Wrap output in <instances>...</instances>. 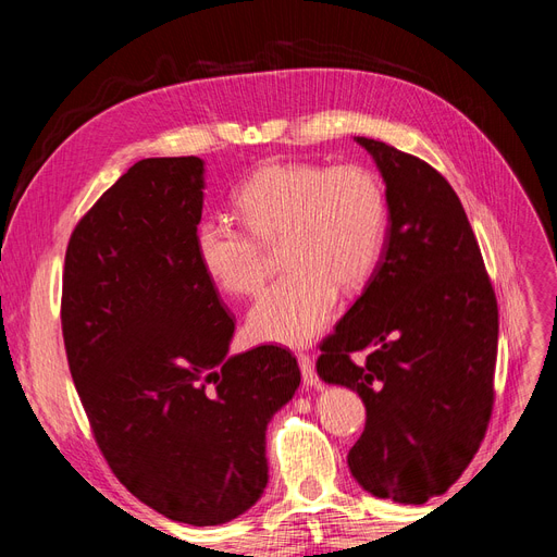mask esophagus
<instances>
[{"mask_svg": "<svg viewBox=\"0 0 557 557\" xmlns=\"http://www.w3.org/2000/svg\"><path fill=\"white\" fill-rule=\"evenodd\" d=\"M297 362H299V369H301V381H305V385H309V387H315L318 385V374H315L311 356H307V352H299Z\"/></svg>", "mask_w": 557, "mask_h": 557, "instance_id": "esophagus-1", "label": "esophagus"}]
</instances>
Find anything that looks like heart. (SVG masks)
I'll use <instances>...</instances> for the list:
<instances>
[{
	"instance_id": "b5f03b06",
	"label": "heart",
	"mask_w": 557,
	"mask_h": 557,
	"mask_svg": "<svg viewBox=\"0 0 557 557\" xmlns=\"http://www.w3.org/2000/svg\"><path fill=\"white\" fill-rule=\"evenodd\" d=\"M244 223L207 218L195 230V256L205 274L230 295H252L264 281L260 239H281L288 267L248 313L256 342L301 346L323 330L336 288L356 290L372 276L385 232V195L362 166L269 162L237 193Z\"/></svg>"
}]
</instances>
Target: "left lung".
<instances>
[{
    "label": "left lung",
    "instance_id": "1",
    "mask_svg": "<svg viewBox=\"0 0 557 557\" xmlns=\"http://www.w3.org/2000/svg\"><path fill=\"white\" fill-rule=\"evenodd\" d=\"M356 141L383 176L387 232L315 369L364 401V432L348 450L352 479L374 497L423 504L460 479L491 420L497 299L448 181L383 141Z\"/></svg>",
    "mask_w": 557,
    "mask_h": 557
}]
</instances>
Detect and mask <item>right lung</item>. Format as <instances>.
Segmentation results:
<instances>
[{
	"mask_svg": "<svg viewBox=\"0 0 557 557\" xmlns=\"http://www.w3.org/2000/svg\"><path fill=\"white\" fill-rule=\"evenodd\" d=\"M205 160L132 164L81 218L64 258L62 336L99 450L127 491L221 525L269 479L267 425L299 387L290 350L230 356L234 320L195 256Z\"/></svg>",
	"mask_w": 557,
	"mask_h": 557,
	"instance_id": "right-lung-1",
	"label": "right lung"
}]
</instances>
